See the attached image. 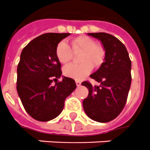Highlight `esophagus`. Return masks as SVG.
I'll return each instance as SVG.
<instances>
[{"instance_id": "34e87169", "label": "esophagus", "mask_w": 150, "mask_h": 150, "mask_svg": "<svg viewBox=\"0 0 150 150\" xmlns=\"http://www.w3.org/2000/svg\"><path fill=\"white\" fill-rule=\"evenodd\" d=\"M76 86H77V87H80V86L81 85V81H76Z\"/></svg>"}]
</instances>
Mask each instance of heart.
<instances>
[{"label": "heart", "mask_w": 150, "mask_h": 150, "mask_svg": "<svg viewBox=\"0 0 150 150\" xmlns=\"http://www.w3.org/2000/svg\"><path fill=\"white\" fill-rule=\"evenodd\" d=\"M71 45L74 50L83 51L80 58L82 63L68 64L63 69V74L69 78L81 81L91 72L93 65L96 67L101 65L105 59V50L100 45H97L95 40L85 35L72 39ZM56 56L62 63H67L71 59V49L65 41L58 43L56 48Z\"/></svg>", "instance_id": "1"}]
</instances>
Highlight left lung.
Instances as JSON below:
<instances>
[{
	"label": "left lung",
	"instance_id": "left-lung-1",
	"mask_svg": "<svg viewBox=\"0 0 150 150\" xmlns=\"http://www.w3.org/2000/svg\"><path fill=\"white\" fill-rule=\"evenodd\" d=\"M87 35L101 42L105 56L100 68L90 76L100 83V86L93 87L87 81L82 83L89 91L83 100V107L92 120L108 122L125 105L131 86L132 63L125 45L116 37L105 32Z\"/></svg>",
	"mask_w": 150,
	"mask_h": 150
}]
</instances>
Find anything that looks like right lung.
<instances>
[{
    "label": "right lung",
    "instance_id": "1",
    "mask_svg": "<svg viewBox=\"0 0 150 150\" xmlns=\"http://www.w3.org/2000/svg\"><path fill=\"white\" fill-rule=\"evenodd\" d=\"M69 33H46L36 37L24 48L17 69V91L27 113L39 122L56 118L64 101L76 85L62 75L56 56L58 43ZM53 80L54 85L52 84Z\"/></svg>",
    "mask_w": 150,
    "mask_h": 150
}]
</instances>
